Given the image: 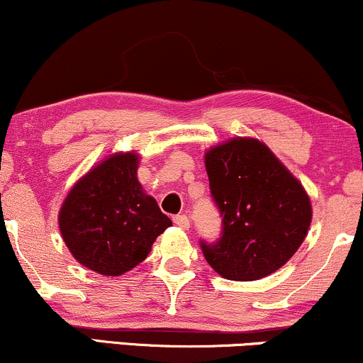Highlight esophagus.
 Returning <instances> with one entry per match:
<instances>
[{"instance_id": "34e87169", "label": "esophagus", "mask_w": 363, "mask_h": 363, "mask_svg": "<svg viewBox=\"0 0 363 363\" xmlns=\"http://www.w3.org/2000/svg\"><path fill=\"white\" fill-rule=\"evenodd\" d=\"M173 223L177 224L178 228H182V229H189V225H190V223H189V217H186L185 214L174 216V217H173Z\"/></svg>"}]
</instances>
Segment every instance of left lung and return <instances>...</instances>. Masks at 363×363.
Here are the masks:
<instances>
[{
	"mask_svg": "<svg viewBox=\"0 0 363 363\" xmlns=\"http://www.w3.org/2000/svg\"><path fill=\"white\" fill-rule=\"evenodd\" d=\"M208 186L223 217L203 257L224 279L250 282L274 274L299 250L311 225L306 190L257 139H233L206 155Z\"/></svg>",
	"mask_w": 363,
	"mask_h": 363,
	"instance_id": "left-lung-1",
	"label": "left lung"
}]
</instances>
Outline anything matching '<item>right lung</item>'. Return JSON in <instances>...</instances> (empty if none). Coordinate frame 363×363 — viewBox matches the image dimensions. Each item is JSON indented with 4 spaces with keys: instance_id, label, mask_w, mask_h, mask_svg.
Returning <instances> with one entry per match:
<instances>
[{
    "instance_id": "obj_1",
    "label": "right lung",
    "mask_w": 363,
    "mask_h": 363,
    "mask_svg": "<svg viewBox=\"0 0 363 363\" xmlns=\"http://www.w3.org/2000/svg\"><path fill=\"white\" fill-rule=\"evenodd\" d=\"M139 157L113 155L72 186L59 212L62 240L81 265L122 275L144 262L172 225L138 180Z\"/></svg>"
}]
</instances>
